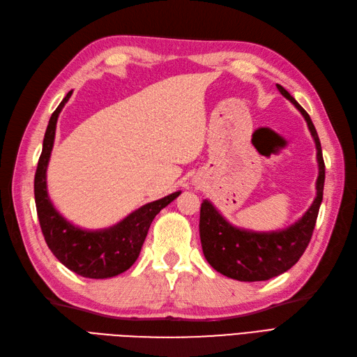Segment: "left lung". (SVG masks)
<instances>
[{
  "mask_svg": "<svg viewBox=\"0 0 357 357\" xmlns=\"http://www.w3.org/2000/svg\"><path fill=\"white\" fill-rule=\"evenodd\" d=\"M277 89L304 116L310 132L314 138L319 164V177L316 181L317 193L311 207L298 222L286 229L271 232H255L236 228L215 210L208 199L201 204L199 236L204 256L215 271L238 282H264V280L286 273L294 266L304 255L311 240L323 199L325 162H323L316 128L308 113L283 86L277 84Z\"/></svg>",
  "mask_w": 357,
  "mask_h": 357,
  "instance_id": "8db88e82",
  "label": "left lung"
}]
</instances>
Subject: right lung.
I'll return each mask as SVG.
<instances>
[{"label":"right lung","instance_id":"obj_1","mask_svg":"<svg viewBox=\"0 0 357 357\" xmlns=\"http://www.w3.org/2000/svg\"><path fill=\"white\" fill-rule=\"evenodd\" d=\"M73 91L52 113L43 139V150L34 178L36 207L41 232L58 261L73 273L86 278H109L125 273L131 268L142 252L143 243L155 215L174 201L181 192L149 202L114 226L98 231L77 228L53 207L46 185V171L55 142L56 122L63 105L70 100Z\"/></svg>","mask_w":357,"mask_h":357}]
</instances>
